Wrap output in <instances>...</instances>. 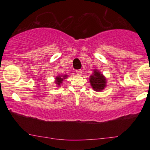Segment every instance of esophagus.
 I'll list each match as a JSON object with an SVG mask.
<instances>
[{
  "instance_id": "1",
  "label": "esophagus",
  "mask_w": 150,
  "mask_h": 150,
  "mask_svg": "<svg viewBox=\"0 0 150 150\" xmlns=\"http://www.w3.org/2000/svg\"><path fill=\"white\" fill-rule=\"evenodd\" d=\"M76 73H77V75H82V70H77L76 71Z\"/></svg>"
}]
</instances>
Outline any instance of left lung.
<instances>
[{
	"instance_id": "obj_1",
	"label": "left lung",
	"mask_w": 150,
	"mask_h": 150,
	"mask_svg": "<svg viewBox=\"0 0 150 150\" xmlns=\"http://www.w3.org/2000/svg\"><path fill=\"white\" fill-rule=\"evenodd\" d=\"M89 83L93 90L101 92L106 87V77L99 70H93V73L89 77Z\"/></svg>"
}]
</instances>
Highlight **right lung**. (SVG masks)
Listing matches in <instances>:
<instances>
[{"label":"right lung","instance_id":"right-lung-1","mask_svg":"<svg viewBox=\"0 0 150 150\" xmlns=\"http://www.w3.org/2000/svg\"><path fill=\"white\" fill-rule=\"evenodd\" d=\"M68 77V75H58V76L56 77V78H55V84H56V86H58V87H61V85H62V83H63V80H65V79L67 78V77Z\"/></svg>","mask_w":150,"mask_h":150}]
</instances>
